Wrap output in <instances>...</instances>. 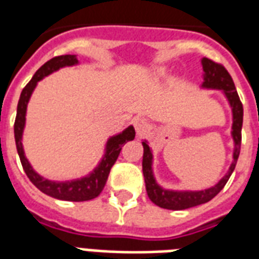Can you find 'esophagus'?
Returning a JSON list of instances; mask_svg holds the SVG:
<instances>
[{
    "mask_svg": "<svg viewBox=\"0 0 259 259\" xmlns=\"http://www.w3.org/2000/svg\"><path fill=\"white\" fill-rule=\"evenodd\" d=\"M134 127H135L136 134L142 135V134H144L150 128V123L146 119H143V117H136L134 120Z\"/></svg>",
    "mask_w": 259,
    "mask_h": 259,
    "instance_id": "34e87169",
    "label": "esophagus"
}]
</instances>
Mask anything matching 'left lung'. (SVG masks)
<instances>
[{
    "label": "left lung",
    "instance_id": "1",
    "mask_svg": "<svg viewBox=\"0 0 259 259\" xmlns=\"http://www.w3.org/2000/svg\"><path fill=\"white\" fill-rule=\"evenodd\" d=\"M202 70H204V82L202 88L205 89H218L223 90L226 97H227L232 109V139L235 143L234 148V161H232L227 174L220 180L215 186L208 188L204 190H169L163 189L158 185L154 174H152V152L148 147L147 142H142L143 144V176L146 182V190H147L148 198L151 200L155 205L165 208V209H173V211H181L188 209L192 206L205 204L209 200L215 197L220 190L223 189L224 185L227 184L228 178L231 177L232 171L235 169L236 161L239 158L240 143H242V123H243V105L239 100V96L236 93L235 85L232 81L231 75L228 74L223 65L216 63V62L202 58L201 61Z\"/></svg>",
    "mask_w": 259,
    "mask_h": 259
}]
</instances>
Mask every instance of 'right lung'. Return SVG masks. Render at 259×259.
Listing matches in <instances>:
<instances>
[{
  "mask_svg": "<svg viewBox=\"0 0 259 259\" xmlns=\"http://www.w3.org/2000/svg\"><path fill=\"white\" fill-rule=\"evenodd\" d=\"M78 63V59L75 55H61V57H55L46 62L35 73L32 79L27 83L24 88L20 96L19 104H17V115L15 120V140L17 152H19L20 161L23 165V169L31 182L41 190L43 193L48 194L54 198L58 200H66V201H88L92 198H96L98 194L101 193L104 186L107 184L108 176L111 171L112 166L115 165L116 159L119 157L121 147L124 144L132 140L135 138V130L132 125L125 128L121 134L119 135L112 136L111 139L107 142V147H105V154L102 157L101 162L98 166L88 174L86 177L73 180V181H65V182H57L46 180L41 176L36 173L35 170L32 169L29 162L24 155L23 143H21V138H23L24 125H25V113H27V105L33 89L37 85L40 79L47 77L48 74L57 71L61 67L65 66H74Z\"/></svg>",
  "mask_w": 259,
  "mask_h": 259,
  "instance_id": "add662e5",
  "label": "right lung"
}]
</instances>
